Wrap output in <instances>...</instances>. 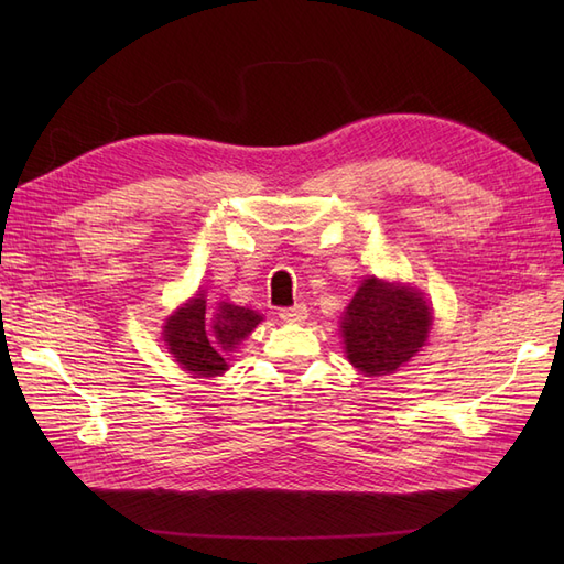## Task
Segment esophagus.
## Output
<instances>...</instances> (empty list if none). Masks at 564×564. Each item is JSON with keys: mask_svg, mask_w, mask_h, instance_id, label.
<instances>
[{"mask_svg": "<svg viewBox=\"0 0 564 564\" xmlns=\"http://www.w3.org/2000/svg\"><path fill=\"white\" fill-rule=\"evenodd\" d=\"M280 317L284 322H303L305 317H308V308H305L303 303H296V305H292V308H280Z\"/></svg>", "mask_w": 564, "mask_h": 564, "instance_id": "obj_1", "label": "esophagus"}]
</instances>
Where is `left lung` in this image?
<instances>
[{
	"mask_svg": "<svg viewBox=\"0 0 564 564\" xmlns=\"http://www.w3.org/2000/svg\"><path fill=\"white\" fill-rule=\"evenodd\" d=\"M431 322V308L416 289L369 278L340 322L348 360L367 377L395 371L421 350Z\"/></svg>",
	"mask_w": 564,
	"mask_h": 564,
	"instance_id": "1",
	"label": "left lung"
}]
</instances>
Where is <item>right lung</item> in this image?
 Listing matches in <instances>:
<instances>
[{
    "instance_id": "right-lung-1",
    "label": "right lung",
    "mask_w": 564,
    "mask_h": 564,
    "mask_svg": "<svg viewBox=\"0 0 564 564\" xmlns=\"http://www.w3.org/2000/svg\"><path fill=\"white\" fill-rule=\"evenodd\" d=\"M263 317L232 303H220L209 317L207 301L202 294L185 308L169 317L164 340L169 352L176 357L185 371L197 377H216L226 371V352H230L242 338H247Z\"/></svg>"
}]
</instances>
